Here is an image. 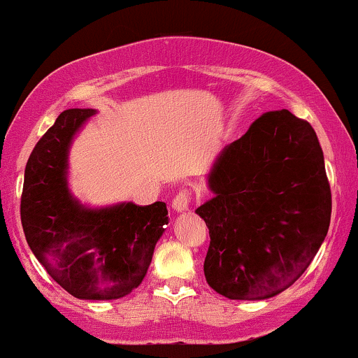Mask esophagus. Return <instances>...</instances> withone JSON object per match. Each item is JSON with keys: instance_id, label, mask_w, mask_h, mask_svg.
<instances>
[{"instance_id": "34e87169", "label": "esophagus", "mask_w": 358, "mask_h": 358, "mask_svg": "<svg viewBox=\"0 0 358 358\" xmlns=\"http://www.w3.org/2000/svg\"><path fill=\"white\" fill-rule=\"evenodd\" d=\"M188 205H190V192L188 190H180L176 193L173 202H171V207H173L176 212L188 210Z\"/></svg>"}]
</instances>
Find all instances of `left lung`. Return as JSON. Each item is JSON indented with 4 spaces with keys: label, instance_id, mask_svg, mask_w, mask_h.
Segmentation results:
<instances>
[{
    "label": "left lung",
    "instance_id": "1",
    "mask_svg": "<svg viewBox=\"0 0 358 358\" xmlns=\"http://www.w3.org/2000/svg\"><path fill=\"white\" fill-rule=\"evenodd\" d=\"M213 196L196 213L210 234L203 273L229 299H268L305 273L327 237L331 192L310 122L271 110L222 150Z\"/></svg>",
    "mask_w": 358,
    "mask_h": 358
}]
</instances>
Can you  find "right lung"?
<instances>
[{
	"mask_svg": "<svg viewBox=\"0 0 358 358\" xmlns=\"http://www.w3.org/2000/svg\"><path fill=\"white\" fill-rule=\"evenodd\" d=\"M94 109H67L40 138L24 168L22 225L52 279L79 299H117L141 285L165 232V202L89 208L69 190V150Z\"/></svg>",
	"mask_w": 358,
	"mask_h": 358,
	"instance_id": "1",
	"label": "right lung"
}]
</instances>
